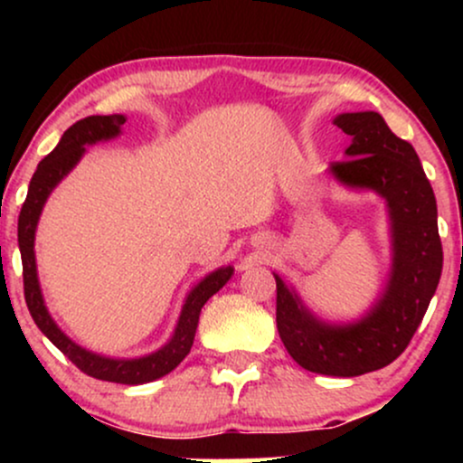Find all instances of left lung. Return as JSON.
I'll return each instance as SVG.
<instances>
[{
    "label": "left lung",
    "instance_id": "8db88e82",
    "mask_svg": "<svg viewBox=\"0 0 463 463\" xmlns=\"http://www.w3.org/2000/svg\"><path fill=\"white\" fill-rule=\"evenodd\" d=\"M350 137L346 161L328 174L348 189L374 191L390 217L392 268L365 316L346 324L324 322L307 309L294 287L276 279V326L287 353L305 370L326 376H359L394 361L429 309L439 274L442 241L431 183L411 143L398 139L374 110L333 119Z\"/></svg>",
    "mask_w": 463,
    "mask_h": 463
}]
</instances>
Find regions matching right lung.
Listing matches in <instances>:
<instances>
[{"label":"right lung","instance_id":"add662e5","mask_svg":"<svg viewBox=\"0 0 463 463\" xmlns=\"http://www.w3.org/2000/svg\"><path fill=\"white\" fill-rule=\"evenodd\" d=\"M124 124L126 115H91L76 121L71 128L65 130V135L61 137L58 146L39 163L34 176L30 180L28 198H25L19 213L17 237L21 263H24L25 302H28L32 320L36 322L41 333H43L73 365H78L84 374L99 381H110V383L141 385L169 374L180 361L187 357L191 346H194L195 328H198L202 307H204V302L209 300L211 296L217 294V291L231 280L235 269H232L231 265H226V268H217L215 272L206 274L204 279L189 291L187 298H184L176 328H174V335L169 337V342L158 350H154V353L146 354V357H104V354L91 353V350L78 346L73 339H69L67 335L58 328L54 317L47 311L43 294H41L39 272H36L34 257L36 224H39V217L43 213V206L47 198H50V194L56 189V184L76 167L80 158L87 152V146L115 139V137L121 135V126Z\"/></svg>","mask_w":463,"mask_h":463}]
</instances>
